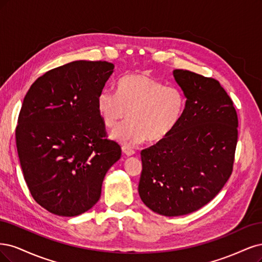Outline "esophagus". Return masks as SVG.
Returning <instances> with one entry per match:
<instances>
[{
  "label": "esophagus",
  "instance_id": "34e87169",
  "mask_svg": "<svg viewBox=\"0 0 262 262\" xmlns=\"http://www.w3.org/2000/svg\"><path fill=\"white\" fill-rule=\"evenodd\" d=\"M122 151H123V154L127 157H132L135 155V151L133 149H130L129 147H126V146L122 147Z\"/></svg>",
  "mask_w": 262,
  "mask_h": 262
}]
</instances>
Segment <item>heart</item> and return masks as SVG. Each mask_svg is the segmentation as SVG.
I'll return each instance as SVG.
<instances>
[{
	"label": "heart",
	"instance_id": "1",
	"mask_svg": "<svg viewBox=\"0 0 262 262\" xmlns=\"http://www.w3.org/2000/svg\"><path fill=\"white\" fill-rule=\"evenodd\" d=\"M184 108L185 97L179 88L163 86L142 73L121 78L116 95L104 90L97 98L98 113L108 128L116 127L128 112L129 121L111 133L113 140L125 146L163 139L179 124Z\"/></svg>",
	"mask_w": 262,
	"mask_h": 262
}]
</instances>
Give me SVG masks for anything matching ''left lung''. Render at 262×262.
I'll return each mask as SVG.
<instances>
[{
  "mask_svg": "<svg viewBox=\"0 0 262 262\" xmlns=\"http://www.w3.org/2000/svg\"><path fill=\"white\" fill-rule=\"evenodd\" d=\"M186 98L181 121L166 137L141 151L139 196L165 216L193 212L220 191L233 170L238 120L220 82L174 70Z\"/></svg>",
  "mask_w": 262,
  "mask_h": 262,
  "instance_id": "8db88e82",
  "label": "left lung"
}]
</instances>
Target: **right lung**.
<instances>
[{
    "mask_svg": "<svg viewBox=\"0 0 262 262\" xmlns=\"http://www.w3.org/2000/svg\"><path fill=\"white\" fill-rule=\"evenodd\" d=\"M113 73L114 64L105 61L71 62L42 75L24 98L16 127L23 175L33 199L53 214L90 210L121 158L97 110Z\"/></svg>",
    "mask_w": 262,
    "mask_h": 262,
    "instance_id": "1",
    "label": "right lung"
}]
</instances>
